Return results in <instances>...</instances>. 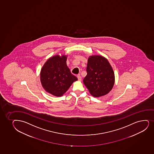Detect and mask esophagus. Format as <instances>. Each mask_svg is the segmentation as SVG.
Instances as JSON below:
<instances>
[{"label": "esophagus", "mask_w": 154, "mask_h": 154, "mask_svg": "<svg viewBox=\"0 0 154 154\" xmlns=\"http://www.w3.org/2000/svg\"><path fill=\"white\" fill-rule=\"evenodd\" d=\"M77 77H78V80H79V81H81L82 77L80 76V75H78Z\"/></svg>", "instance_id": "1"}]
</instances>
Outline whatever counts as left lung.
Wrapping results in <instances>:
<instances>
[{"mask_svg":"<svg viewBox=\"0 0 154 154\" xmlns=\"http://www.w3.org/2000/svg\"><path fill=\"white\" fill-rule=\"evenodd\" d=\"M86 71L84 84L94 97L104 96L112 90L115 83V74L107 59L100 55L90 57Z\"/></svg>","mask_w":154,"mask_h":154,"instance_id":"left-lung-1","label":"left lung"}]
</instances>
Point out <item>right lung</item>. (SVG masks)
<instances>
[{"label": "right lung", "instance_id": "obj_1", "mask_svg": "<svg viewBox=\"0 0 154 154\" xmlns=\"http://www.w3.org/2000/svg\"><path fill=\"white\" fill-rule=\"evenodd\" d=\"M67 57L56 55L50 58L41 69V82L46 91L57 97L65 94L78 78L71 73Z\"/></svg>", "mask_w": 154, "mask_h": 154}]
</instances>
